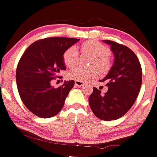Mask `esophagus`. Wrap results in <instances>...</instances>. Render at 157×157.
<instances>
[{
    "mask_svg": "<svg viewBox=\"0 0 157 157\" xmlns=\"http://www.w3.org/2000/svg\"><path fill=\"white\" fill-rule=\"evenodd\" d=\"M84 84L83 81H80V80H75V85L77 86H81Z\"/></svg>",
    "mask_w": 157,
    "mask_h": 157,
    "instance_id": "obj_1",
    "label": "esophagus"
}]
</instances>
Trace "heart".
I'll list each match as a JSON object with an SVG mask.
<instances>
[{"mask_svg":"<svg viewBox=\"0 0 157 157\" xmlns=\"http://www.w3.org/2000/svg\"><path fill=\"white\" fill-rule=\"evenodd\" d=\"M82 52L87 54L93 58L92 62L93 67H96L101 72L109 71L111 67V58L108 55L109 49L105 45L96 41H87L80 45ZM64 62L67 67H74L78 63L79 54L76 47L71 46L64 52L63 55ZM97 71L96 68L84 69L76 67L70 71V78L80 81H88L96 77Z\"/></svg>","mask_w":157,"mask_h":157,"instance_id":"1","label":"heart"}]
</instances>
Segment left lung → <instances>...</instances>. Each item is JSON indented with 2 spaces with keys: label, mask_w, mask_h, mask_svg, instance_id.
<instances>
[{
  "label": "left lung",
  "mask_w": 157,
  "mask_h": 157,
  "mask_svg": "<svg viewBox=\"0 0 157 157\" xmlns=\"http://www.w3.org/2000/svg\"><path fill=\"white\" fill-rule=\"evenodd\" d=\"M111 45L115 62L106 77L108 91L104 95L93 87L89 97L91 110L97 118L104 121L118 119L132 107L140 92L142 83V69L137 55L124 45L104 40Z\"/></svg>",
  "instance_id": "obj_1"
}]
</instances>
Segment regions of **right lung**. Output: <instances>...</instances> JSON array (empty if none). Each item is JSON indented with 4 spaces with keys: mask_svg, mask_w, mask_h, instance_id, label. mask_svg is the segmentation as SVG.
Returning a JSON list of instances; mask_svg holds the SVG:
<instances>
[{
    "mask_svg": "<svg viewBox=\"0 0 157 157\" xmlns=\"http://www.w3.org/2000/svg\"><path fill=\"white\" fill-rule=\"evenodd\" d=\"M79 39L50 37L29 45L20 58L16 71L17 89L21 100L32 113L47 118L56 115L64 104L74 81L64 82L54 88L52 80L66 70L63 55Z\"/></svg>",
    "mask_w": 157,
    "mask_h": 157,
    "instance_id": "add662e5",
    "label": "right lung"
}]
</instances>
